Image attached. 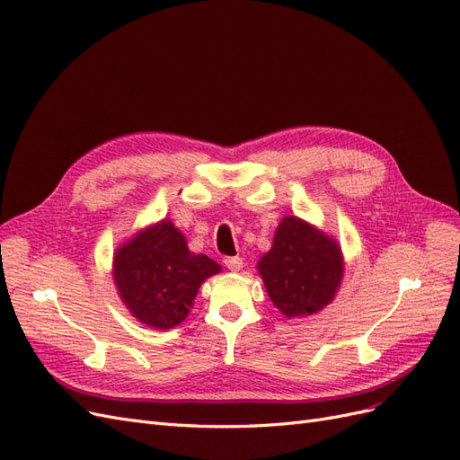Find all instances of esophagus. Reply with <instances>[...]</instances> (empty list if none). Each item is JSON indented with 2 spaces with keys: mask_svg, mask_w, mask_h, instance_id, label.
Masks as SVG:
<instances>
[{
  "mask_svg": "<svg viewBox=\"0 0 460 460\" xmlns=\"http://www.w3.org/2000/svg\"><path fill=\"white\" fill-rule=\"evenodd\" d=\"M225 267L230 270H240L243 267V259L242 257H226L225 259Z\"/></svg>",
  "mask_w": 460,
  "mask_h": 460,
  "instance_id": "esophagus-1",
  "label": "esophagus"
}]
</instances>
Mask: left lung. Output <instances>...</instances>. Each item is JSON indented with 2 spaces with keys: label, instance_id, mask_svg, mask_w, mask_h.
<instances>
[{
  "label": "left lung",
  "instance_id": "1",
  "mask_svg": "<svg viewBox=\"0 0 460 460\" xmlns=\"http://www.w3.org/2000/svg\"><path fill=\"white\" fill-rule=\"evenodd\" d=\"M257 270L280 313L301 318L324 309L336 296L343 278V257L330 235L297 217H286Z\"/></svg>",
  "mask_w": 460,
  "mask_h": 460
}]
</instances>
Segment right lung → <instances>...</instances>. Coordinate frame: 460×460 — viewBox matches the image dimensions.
<instances>
[{"instance_id": "add662e5", "label": "right lung", "mask_w": 460, "mask_h": 460, "mask_svg": "<svg viewBox=\"0 0 460 460\" xmlns=\"http://www.w3.org/2000/svg\"><path fill=\"white\" fill-rule=\"evenodd\" d=\"M220 264L188 249L171 220H161L115 253L113 278L122 303L149 328L169 330L188 316L199 286Z\"/></svg>"}]
</instances>
